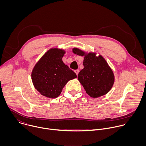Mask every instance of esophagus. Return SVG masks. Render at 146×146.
I'll return each instance as SVG.
<instances>
[{
	"label": "esophagus",
	"mask_w": 146,
	"mask_h": 146,
	"mask_svg": "<svg viewBox=\"0 0 146 146\" xmlns=\"http://www.w3.org/2000/svg\"><path fill=\"white\" fill-rule=\"evenodd\" d=\"M74 72H75V73L76 74V75L77 76L78 74V73H79V70H76L74 71Z\"/></svg>",
	"instance_id": "esophagus-1"
}]
</instances>
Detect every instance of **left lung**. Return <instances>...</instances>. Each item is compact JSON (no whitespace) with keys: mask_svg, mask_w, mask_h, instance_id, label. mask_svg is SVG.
<instances>
[{"mask_svg":"<svg viewBox=\"0 0 146 146\" xmlns=\"http://www.w3.org/2000/svg\"><path fill=\"white\" fill-rule=\"evenodd\" d=\"M74 54L84 56L82 69L78 74V80L86 93L93 98L107 94L113 87L115 77L106 59L96 52H86L78 48H73Z\"/></svg>","mask_w":146,"mask_h":146,"instance_id":"1","label":"left lung"}]
</instances>
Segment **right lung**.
<instances>
[{
    "label": "right lung",
    "mask_w": 146,
    "mask_h": 146,
    "mask_svg": "<svg viewBox=\"0 0 146 146\" xmlns=\"http://www.w3.org/2000/svg\"><path fill=\"white\" fill-rule=\"evenodd\" d=\"M65 53L63 49L50 48L33 67L31 73L33 84L43 96L51 99L57 98L67 82L77 77L76 74L62 61Z\"/></svg>",
    "instance_id": "right-lung-1"
}]
</instances>
